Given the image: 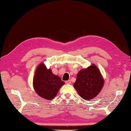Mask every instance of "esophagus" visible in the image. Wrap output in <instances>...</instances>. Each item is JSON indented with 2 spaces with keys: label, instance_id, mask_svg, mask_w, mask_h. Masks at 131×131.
I'll return each mask as SVG.
<instances>
[{
  "label": "esophagus",
  "instance_id": "34e87169",
  "mask_svg": "<svg viewBox=\"0 0 131 131\" xmlns=\"http://www.w3.org/2000/svg\"><path fill=\"white\" fill-rule=\"evenodd\" d=\"M65 83L66 84H71V80H68V81H66Z\"/></svg>",
  "mask_w": 131,
  "mask_h": 131
}]
</instances>
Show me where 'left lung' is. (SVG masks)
<instances>
[{"label":"left lung","mask_w":131,"mask_h":131,"mask_svg":"<svg viewBox=\"0 0 131 131\" xmlns=\"http://www.w3.org/2000/svg\"><path fill=\"white\" fill-rule=\"evenodd\" d=\"M103 84L99 69L95 65H92L79 72L73 86L81 98L90 100L98 94Z\"/></svg>","instance_id":"left-lung-1"}]
</instances>
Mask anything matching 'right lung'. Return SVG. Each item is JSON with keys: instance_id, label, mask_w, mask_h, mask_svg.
<instances>
[{"instance_id": "1", "label": "right lung", "mask_w": 131, "mask_h": 131, "mask_svg": "<svg viewBox=\"0 0 131 131\" xmlns=\"http://www.w3.org/2000/svg\"><path fill=\"white\" fill-rule=\"evenodd\" d=\"M64 84L60 77L53 74L44 64H40L37 67L33 79V87L40 97L48 100L53 99Z\"/></svg>"}]
</instances>
